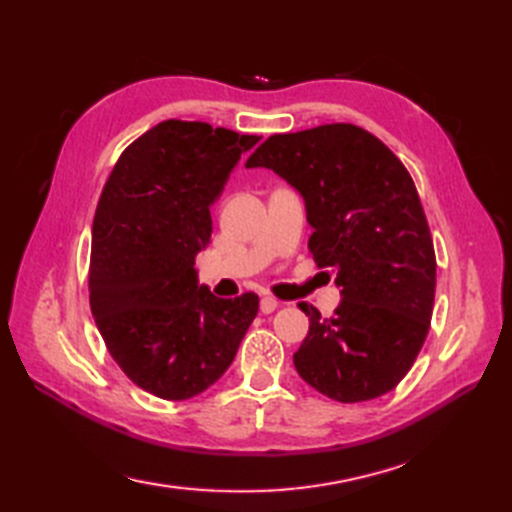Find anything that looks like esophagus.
I'll use <instances>...</instances> for the list:
<instances>
[{
  "mask_svg": "<svg viewBox=\"0 0 512 512\" xmlns=\"http://www.w3.org/2000/svg\"><path fill=\"white\" fill-rule=\"evenodd\" d=\"M276 308H278V299H273L269 295H265L263 299H260V310H263L265 315L273 313V310H276Z\"/></svg>",
  "mask_w": 512,
  "mask_h": 512,
  "instance_id": "esophagus-1",
  "label": "esophagus"
}]
</instances>
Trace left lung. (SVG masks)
<instances>
[{
  "mask_svg": "<svg viewBox=\"0 0 512 512\" xmlns=\"http://www.w3.org/2000/svg\"><path fill=\"white\" fill-rule=\"evenodd\" d=\"M245 167H267L302 193L310 254L334 269L341 304L308 334L293 363L313 389L354 404L393 391L426 341L436 258L419 193L389 147L352 123L273 134Z\"/></svg>",
  "mask_w": 512,
  "mask_h": 512,
  "instance_id": "1",
  "label": "left lung"
}]
</instances>
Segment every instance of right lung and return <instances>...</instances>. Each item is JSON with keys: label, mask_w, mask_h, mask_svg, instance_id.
<instances>
[{"label": "right lung", "mask_w": 512, "mask_h": 512, "mask_svg": "<svg viewBox=\"0 0 512 512\" xmlns=\"http://www.w3.org/2000/svg\"><path fill=\"white\" fill-rule=\"evenodd\" d=\"M254 134L167 119L123 149L93 219L89 299L121 371L160 400L206 391L232 365L258 295L221 299L197 284L210 206Z\"/></svg>", "instance_id": "right-lung-1"}]
</instances>
